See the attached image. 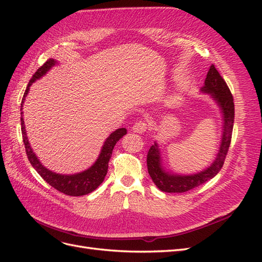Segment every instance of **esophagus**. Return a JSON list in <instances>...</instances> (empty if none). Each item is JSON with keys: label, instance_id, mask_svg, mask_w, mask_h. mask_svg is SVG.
Segmentation results:
<instances>
[{"label": "esophagus", "instance_id": "1", "mask_svg": "<svg viewBox=\"0 0 262 262\" xmlns=\"http://www.w3.org/2000/svg\"><path fill=\"white\" fill-rule=\"evenodd\" d=\"M147 129H148V124L144 120L137 121L132 126V130L137 133H144Z\"/></svg>", "mask_w": 262, "mask_h": 262}]
</instances>
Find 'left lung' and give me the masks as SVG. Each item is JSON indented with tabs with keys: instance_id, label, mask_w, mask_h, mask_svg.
Listing matches in <instances>:
<instances>
[{
	"instance_id": "left-lung-1",
	"label": "left lung",
	"mask_w": 262,
	"mask_h": 262,
	"mask_svg": "<svg viewBox=\"0 0 262 262\" xmlns=\"http://www.w3.org/2000/svg\"><path fill=\"white\" fill-rule=\"evenodd\" d=\"M203 92L210 93L211 96L217 101L222 112L224 116V129H223V138L220 146V152L215 161L205 170L195 173L191 176H177L169 175L166 172L161 166V156L158 150L157 144L155 143L148 149L147 153V170L150 178L157 188L165 192H175L181 193L187 192L189 190L201 186L204 182L209 181L214 176L217 175V172L223 167L224 161L228 153L229 145L232 141V133L234 126V117H235V107H234V98L229 91L224 78L221 76L213 64L211 66L207 78L204 81V86L202 89Z\"/></svg>"
}]
</instances>
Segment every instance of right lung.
<instances>
[{
  "instance_id": "right-lung-1",
  "label": "right lung",
  "mask_w": 262,
  "mask_h": 262,
  "mask_svg": "<svg viewBox=\"0 0 262 262\" xmlns=\"http://www.w3.org/2000/svg\"><path fill=\"white\" fill-rule=\"evenodd\" d=\"M55 64V61L53 59L47 60L39 68L35 74L31 77V80L29 81L27 89L24 93V96L21 99V104H20V109H23V104L24 100H25L27 93L29 91V86L33 84L37 78L41 77L43 74L47 73L51 67ZM23 114V113H21ZM20 124H21V134H23V142L24 145H25L26 149V154L30 164L33 165V167L37 170V172L42 177V179L48 182V184L53 187L54 189H57L58 191L64 193L67 195H72V196H80V195H85L89 194L92 191H94L102 181L105 179V176L107 175L108 171V163L110 157L113 155V150L116 145L117 142L120 140L124 134H126V129L121 128L118 129L115 132L110 134L109 138L106 140L104 146H102L101 153L98 157V160L96 161L90 169H87L83 172L80 173H75V175H60V173H55L51 170H48L46 167L41 165V163L39 162L37 156L31 149L28 139L26 137V131H25V125H24V118L23 116L20 117Z\"/></svg>"
}]
</instances>
